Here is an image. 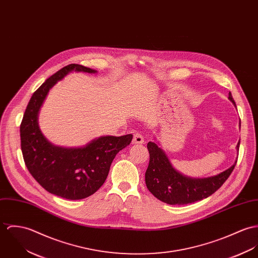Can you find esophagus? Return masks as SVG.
<instances>
[{
    "instance_id": "34e87169",
    "label": "esophagus",
    "mask_w": 258,
    "mask_h": 258,
    "mask_svg": "<svg viewBox=\"0 0 258 258\" xmlns=\"http://www.w3.org/2000/svg\"><path fill=\"white\" fill-rule=\"evenodd\" d=\"M133 143H135V144H143V143H144V139H143V136L141 133H136L134 135Z\"/></svg>"
}]
</instances>
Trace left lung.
Listing matches in <instances>:
<instances>
[{
  "label": "left lung",
  "instance_id": "left-lung-1",
  "mask_svg": "<svg viewBox=\"0 0 258 258\" xmlns=\"http://www.w3.org/2000/svg\"><path fill=\"white\" fill-rule=\"evenodd\" d=\"M229 101L235 105L229 92ZM238 150L239 142L236 145ZM149 164L145 172V184L158 200L169 205H187L214 194L226 182L236 161L226 171L208 178H191L173 168L165 152L155 143H147Z\"/></svg>",
  "mask_w": 258,
  "mask_h": 258
}]
</instances>
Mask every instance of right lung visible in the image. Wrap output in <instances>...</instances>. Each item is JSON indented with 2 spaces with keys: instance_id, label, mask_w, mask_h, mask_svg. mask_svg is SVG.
Wrapping results in <instances>:
<instances>
[{
  "instance_id": "right-lung-1",
  "label": "right lung",
  "mask_w": 258,
  "mask_h": 258,
  "mask_svg": "<svg viewBox=\"0 0 258 258\" xmlns=\"http://www.w3.org/2000/svg\"><path fill=\"white\" fill-rule=\"evenodd\" d=\"M96 73L79 64L60 69L31 96L21 123V147L32 177L49 193L68 200L93 195L106 181L116 153L127 146L133 135L100 137L81 147H62L49 143L39 130V109L57 81L69 72Z\"/></svg>"
}]
</instances>
